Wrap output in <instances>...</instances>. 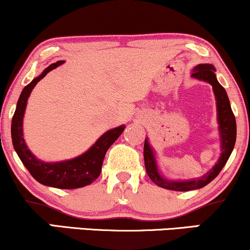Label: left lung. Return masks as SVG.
<instances>
[{
  "mask_svg": "<svg viewBox=\"0 0 250 250\" xmlns=\"http://www.w3.org/2000/svg\"><path fill=\"white\" fill-rule=\"evenodd\" d=\"M191 77L200 80V81L208 82L213 87L215 99H216V109H217V122H219V130L221 136V156L216 165L214 166L207 174L201 176L200 179L186 180V181H170L165 179L159 173V168L156 165V159L153 148L149 145L148 139L145 141V148H143V156H145V166L147 174L155 185L159 187L169 189V190L176 191H188L194 189H200L207 186L211 182L225 165L228 161L231 151H233L235 141H236V121L231 110L230 102H229L228 95L226 89L220 84L215 75V68L213 64H199L193 69Z\"/></svg>",
  "mask_w": 250,
  "mask_h": 250,
  "instance_id": "1",
  "label": "left lung"
}]
</instances>
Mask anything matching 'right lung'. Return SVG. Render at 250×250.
Instances as JSON below:
<instances>
[{"label": "right lung", "instance_id": "obj_1", "mask_svg": "<svg viewBox=\"0 0 250 250\" xmlns=\"http://www.w3.org/2000/svg\"><path fill=\"white\" fill-rule=\"evenodd\" d=\"M62 63L63 61H57L50 64L42 71L41 75L35 77L23 88L11 120V140L20 160L37 182L54 188L75 189L90 185L100 176L105 153L119 139L125 127L120 125L105 131L85 153L71 160L61 162H43L36 159L35 155L28 149L23 139V116L28 97L37 82L41 81L49 71L55 69Z\"/></svg>", "mask_w": 250, "mask_h": 250}]
</instances>
